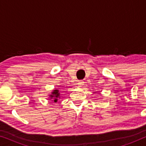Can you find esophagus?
Wrapping results in <instances>:
<instances>
[{"instance_id":"obj_1","label":"esophagus","mask_w":146,"mask_h":146,"mask_svg":"<svg viewBox=\"0 0 146 146\" xmlns=\"http://www.w3.org/2000/svg\"><path fill=\"white\" fill-rule=\"evenodd\" d=\"M78 84L79 87H82L83 85H84V82L82 80H80V81L78 82Z\"/></svg>"}]
</instances>
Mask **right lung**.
<instances>
[{"instance_id": "right-lung-1", "label": "right lung", "mask_w": 146, "mask_h": 146, "mask_svg": "<svg viewBox=\"0 0 146 146\" xmlns=\"http://www.w3.org/2000/svg\"><path fill=\"white\" fill-rule=\"evenodd\" d=\"M60 98V93L58 89L53 90L50 94H49V99H50L52 102H57Z\"/></svg>"}]
</instances>
